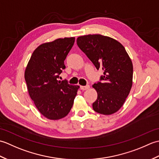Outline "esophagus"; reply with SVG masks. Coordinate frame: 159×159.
I'll use <instances>...</instances> for the list:
<instances>
[{
  "label": "esophagus",
  "mask_w": 159,
  "mask_h": 159,
  "mask_svg": "<svg viewBox=\"0 0 159 159\" xmlns=\"http://www.w3.org/2000/svg\"><path fill=\"white\" fill-rule=\"evenodd\" d=\"M80 89H82V90H87V89H88L89 88V85H85V86H80Z\"/></svg>",
  "instance_id": "obj_1"
}]
</instances>
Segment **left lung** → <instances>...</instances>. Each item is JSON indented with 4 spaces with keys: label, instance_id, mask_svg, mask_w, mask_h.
<instances>
[{
    "label": "left lung",
    "instance_id": "8db88e82",
    "mask_svg": "<svg viewBox=\"0 0 159 159\" xmlns=\"http://www.w3.org/2000/svg\"><path fill=\"white\" fill-rule=\"evenodd\" d=\"M79 48L104 74L93 84L98 93L92 104L96 112L111 115L117 112L126 100L133 85V67L121 43L109 37L87 35L77 38Z\"/></svg>",
    "mask_w": 159,
    "mask_h": 159
}]
</instances>
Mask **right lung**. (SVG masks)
<instances>
[{
	"label": "right lung",
	"instance_id": "1",
	"mask_svg": "<svg viewBox=\"0 0 159 159\" xmlns=\"http://www.w3.org/2000/svg\"><path fill=\"white\" fill-rule=\"evenodd\" d=\"M74 41L75 38H65L42 43L33 52L26 66L25 79L29 96L49 120L61 119L69 113L79 88L57 80L66 68L64 61Z\"/></svg>",
	"mask_w": 159,
	"mask_h": 159
}]
</instances>
